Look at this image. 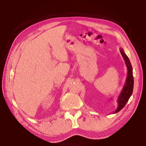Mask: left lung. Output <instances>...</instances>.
<instances>
[{
  "mask_svg": "<svg viewBox=\"0 0 146 146\" xmlns=\"http://www.w3.org/2000/svg\"><path fill=\"white\" fill-rule=\"evenodd\" d=\"M120 51L121 55H122L123 59H124L125 65H126L127 69V73L124 85H123L122 90L117 98V108L115 109V111H113V113H117L119 112L124 107L125 105L126 104L128 100L129 99L130 97L133 93V85H134V80H133V68L129 59L128 58L127 56L125 55L123 49H120Z\"/></svg>",
  "mask_w": 146,
  "mask_h": 146,
  "instance_id": "obj_1",
  "label": "left lung"
}]
</instances>
